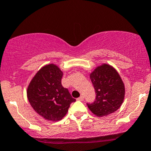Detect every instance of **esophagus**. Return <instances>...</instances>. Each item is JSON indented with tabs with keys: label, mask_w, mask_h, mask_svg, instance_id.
Instances as JSON below:
<instances>
[{
	"label": "esophagus",
	"mask_w": 151,
	"mask_h": 151,
	"mask_svg": "<svg viewBox=\"0 0 151 151\" xmlns=\"http://www.w3.org/2000/svg\"><path fill=\"white\" fill-rule=\"evenodd\" d=\"M78 100H79V101H83V100H84V97H83V96H81L79 98H78Z\"/></svg>",
	"instance_id": "34e87169"
}]
</instances>
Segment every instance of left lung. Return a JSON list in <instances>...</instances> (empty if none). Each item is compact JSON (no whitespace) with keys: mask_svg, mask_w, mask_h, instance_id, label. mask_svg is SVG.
<instances>
[{"mask_svg":"<svg viewBox=\"0 0 151 151\" xmlns=\"http://www.w3.org/2000/svg\"><path fill=\"white\" fill-rule=\"evenodd\" d=\"M96 94L93 103H87L94 115L103 117L115 112L124 99V84L114 68L107 64L97 67L90 74Z\"/></svg>","mask_w":151,"mask_h":151,"instance_id":"obj_1","label":"left lung"}]
</instances>
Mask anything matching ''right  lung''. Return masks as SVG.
Wrapping results in <instances>:
<instances>
[{"label":"right lung","instance_id":"obj_1","mask_svg":"<svg viewBox=\"0 0 151 151\" xmlns=\"http://www.w3.org/2000/svg\"><path fill=\"white\" fill-rule=\"evenodd\" d=\"M63 75L57 65H45L38 71L27 88L30 105L47 120H60L67 114L71 103L76 101L68 88L62 85Z\"/></svg>","mask_w":151,"mask_h":151}]
</instances>
